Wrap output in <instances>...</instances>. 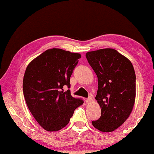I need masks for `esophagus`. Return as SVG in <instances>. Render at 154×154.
<instances>
[{
    "instance_id": "esophagus-1",
    "label": "esophagus",
    "mask_w": 154,
    "mask_h": 154,
    "mask_svg": "<svg viewBox=\"0 0 154 154\" xmlns=\"http://www.w3.org/2000/svg\"><path fill=\"white\" fill-rule=\"evenodd\" d=\"M92 100V97L91 96H90L89 97H88L87 99H86V103H88V104H89V103H90V102Z\"/></svg>"
}]
</instances>
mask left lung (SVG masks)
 <instances>
[{
    "label": "left lung",
    "instance_id": "1",
    "mask_svg": "<svg viewBox=\"0 0 154 154\" xmlns=\"http://www.w3.org/2000/svg\"><path fill=\"white\" fill-rule=\"evenodd\" d=\"M85 57L98 77L96 100L101 116L92 124L109 132L118 128L131 113L136 95V75L128 59L113 49L90 51Z\"/></svg>",
    "mask_w": 154,
    "mask_h": 154
}]
</instances>
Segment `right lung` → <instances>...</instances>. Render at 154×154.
<instances>
[{"label":"right lung","mask_w":154,"mask_h":154,"mask_svg":"<svg viewBox=\"0 0 154 154\" xmlns=\"http://www.w3.org/2000/svg\"><path fill=\"white\" fill-rule=\"evenodd\" d=\"M81 55L61 49H48L28 65L23 79L26 103L36 122L48 131H58L69 124L82 98H74L70 78Z\"/></svg>","instance_id":"right-lung-1"}]
</instances>
